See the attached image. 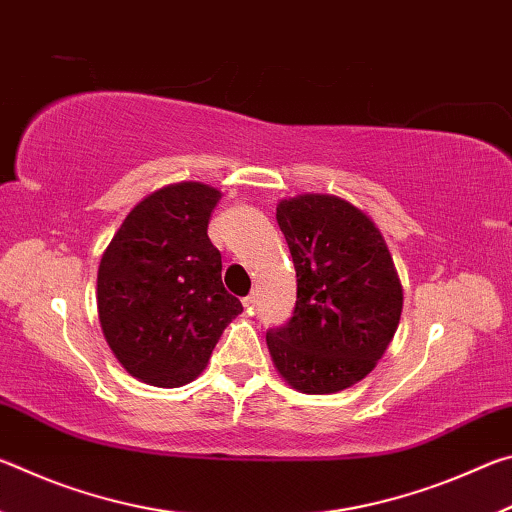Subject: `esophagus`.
Wrapping results in <instances>:
<instances>
[{
	"instance_id": "34e87169",
	"label": "esophagus",
	"mask_w": 512,
	"mask_h": 512,
	"mask_svg": "<svg viewBox=\"0 0 512 512\" xmlns=\"http://www.w3.org/2000/svg\"><path fill=\"white\" fill-rule=\"evenodd\" d=\"M244 307H246L248 314H253L255 307H257V293H250V296L244 298Z\"/></svg>"
}]
</instances>
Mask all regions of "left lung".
Returning a JSON list of instances; mask_svg holds the SVG:
<instances>
[{
  "mask_svg": "<svg viewBox=\"0 0 512 512\" xmlns=\"http://www.w3.org/2000/svg\"><path fill=\"white\" fill-rule=\"evenodd\" d=\"M298 277L287 325L266 345L282 379L307 395L339 393L384 357L402 316V282L375 223L329 194L277 203Z\"/></svg>",
  "mask_w": 512,
  "mask_h": 512,
  "instance_id": "1",
  "label": "left lung"
}]
</instances>
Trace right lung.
Instances as JSON below:
<instances>
[{
	"label": "right lung",
	"instance_id": "obj_1",
	"mask_svg": "<svg viewBox=\"0 0 512 512\" xmlns=\"http://www.w3.org/2000/svg\"><path fill=\"white\" fill-rule=\"evenodd\" d=\"M221 192L176 183L137 203L101 257L103 336L128 375L178 388L201 375L223 329L244 307L221 280L207 237Z\"/></svg>",
	"mask_w": 512,
	"mask_h": 512
}]
</instances>
